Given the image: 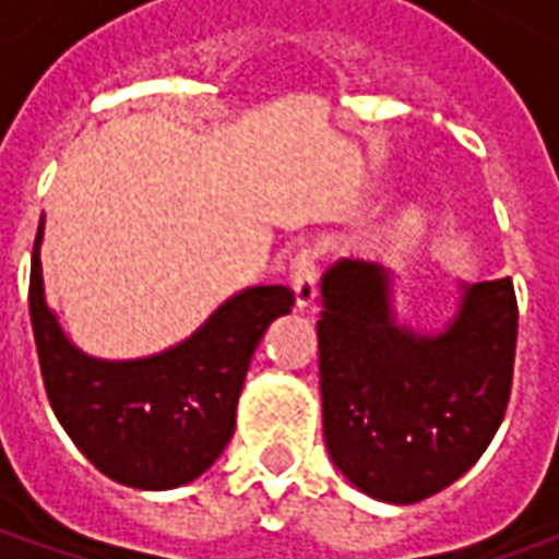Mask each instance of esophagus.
<instances>
[{
    "instance_id": "1",
    "label": "esophagus",
    "mask_w": 559,
    "mask_h": 559,
    "mask_svg": "<svg viewBox=\"0 0 559 559\" xmlns=\"http://www.w3.org/2000/svg\"><path fill=\"white\" fill-rule=\"evenodd\" d=\"M290 287L296 293V305L308 308L317 296V254L311 248L296 251L290 260Z\"/></svg>"
}]
</instances>
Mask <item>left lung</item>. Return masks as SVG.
I'll use <instances>...</instances> for the list:
<instances>
[{
  "label": "left lung",
  "mask_w": 559,
  "mask_h": 559,
  "mask_svg": "<svg viewBox=\"0 0 559 559\" xmlns=\"http://www.w3.org/2000/svg\"><path fill=\"white\" fill-rule=\"evenodd\" d=\"M386 269L338 260L320 281L323 437L368 497L419 503L461 479L503 421L515 368L512 278L461 287L437 335L399 326Z\"/></svg>",
  "instance_id": "left-lung-1"
}]
</instances>
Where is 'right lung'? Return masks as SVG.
Masks as SVG:
<instances>
[{
    "instance_id": "right-lung-1",
    "label": "right lung",
    "mask_w": 559,
    "mask_h": 559,
    "mask_svg": "<svg viewBox=\"0 0 559 559\" xmlns=\"http://www.w3.org/2000/svg\"><path fill=\"white\" fill-rule=\"evenodd\" d=\"M41 236L32 248L29 317L44 389L68 437L104 476L167 491L206 473L236 428V404L257 344L293 308L281 284L248 287L182 344L146 359L80 353L44 302Z\"/></svg>"
}]
</instances>
